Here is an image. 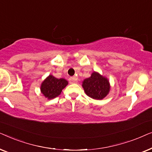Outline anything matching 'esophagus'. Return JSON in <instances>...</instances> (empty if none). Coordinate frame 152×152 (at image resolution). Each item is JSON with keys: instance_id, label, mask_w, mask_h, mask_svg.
<instances>
[{"instance_id": "1", "label": "esophagus", "mask_w": 152, "mask_h": 152, "mask_svg": "<svg viewBox=\"0 0 152 152\" xmlns=\"http://www.w3.org/2000/svg\"><path fill=\"white\" fill-rule=\"evenodd\" d=\"M77 80L76 77H70V79H69L70 82L71 83V84H73V83L76 82Z\"/></svg>"}]
</instances>
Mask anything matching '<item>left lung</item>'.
<instances>
[{
    "instance_id": "left-lung-1",
    "label": "left lung",
    "mask_w": 152,
    "mask_h": 152,
    "mask_svg": "<svg viewBox=\"0 0 152 152\" xmlns=\"http://www.w3.org/2000/svg\"><path fill=\"white\" fill-rule=\"evenodd\" d=\"M82 87L88 97L99 100L104 98L110 91L108 79L97 72H93L90 77L83 81Z\"/></svg>"
}]
</instances>
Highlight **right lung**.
Instances as JSON below:
<instances>
[{"instance_id": "obj_1", "label": "right lung", "mask_w": 152, "mask_h": 152, "mask_svg": "<svg viewBox=\"0 0 152 152\" xmlns=\"http://www.w3.org/2000/svg\"><path fill=\"white\" fill-rule=\"evenodd\" d=\"M68 84L64 78L57 79L52 75L48 77L41 85V92L48 99L55 98L61 94V91Z\"/></svg>"}]
</instances>
